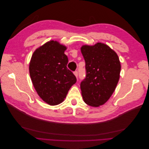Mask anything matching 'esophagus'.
Segmentation results:
<instances>
[{"label":"esophagus","instance_id":"esophagus-1","mask_svg":"<svg viewBox=\"0 0 149 149\" xmlns=\"http://www.w3.org/2000/svg\"><path fill=\"white\" fill-rule=\"evenodd\" d=\"M74 74L75 75V76L76 78H78V71H75L74 72Z\"/></svg>","mask_w":149,"mask_h":149}]
</instances>
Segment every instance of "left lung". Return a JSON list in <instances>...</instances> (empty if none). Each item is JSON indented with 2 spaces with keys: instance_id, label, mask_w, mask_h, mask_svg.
<instances>
[{
  "instance_id": "8db88e82",
  "label": "left lung",
  "mask_w": 149,
  "mask_h": 149,
  "mask_svg": "<svg viewBox=\"0 0 149 149\" xmlns=\"http://www.w3.org/2000/svg\"><path fill=\"white\" fill-rule=\"evenodd\" d=\"M81 52L86 71L80 84L83 100L89 106L99 107L108 101L118 83L121 68L119 57L102 43L83 45Z\"/></svg>"
}]
</instances>
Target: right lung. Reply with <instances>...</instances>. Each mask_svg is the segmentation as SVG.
<instances>
[{
	"instance_id": "add662e5",
	"label": "right lung",
	"mask_w": 149,
	"mask_h": 149,
	"mask_svg": "<svg viewBox=\"0 0 149 149\" xmlns=\"http://www.w3.org/2000/svg\"><path fill=\"white\" fill-rule=\"evenodd\" d=\"M66 47L57 41L48 42L33 52L29 65L30 76L38 96L49 105L64 101L76 78L67 68Z\"/></svg>"
}]
</instances>
